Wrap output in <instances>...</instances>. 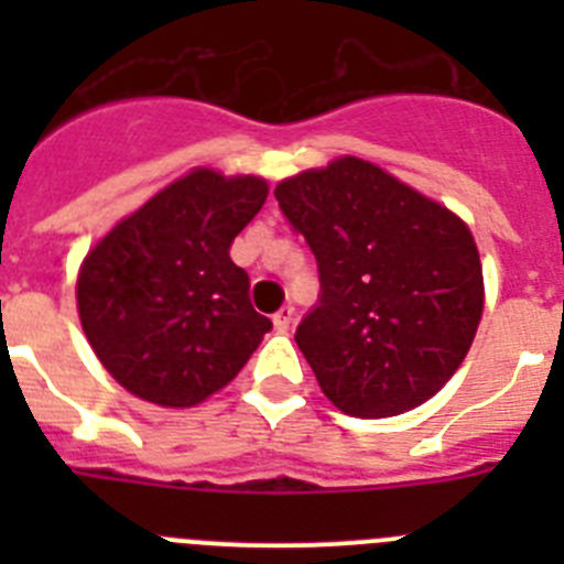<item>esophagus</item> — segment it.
Returning <instances> with one entry per match:
<instances>
[{
	"mask_svg": "<svg viewBox=\"0 0 564 564\" xmlns=\"http://www.w3.org/2000/svg\"><path fill=\"white\" fill-rule=\"evenodd\" d=\"M293 322V307L285 305V307H279L276 313H273V327H276L279 333H285L288 327H291Z\"/></svg>",
	"mask_w": 564,
	"mask_h": 564,
	"instance_id": "esophagus-1",
	"label": "esophagus"
}]
</instances>
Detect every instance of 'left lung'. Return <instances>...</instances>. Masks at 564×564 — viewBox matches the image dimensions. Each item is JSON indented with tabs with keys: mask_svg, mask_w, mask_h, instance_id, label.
Wrapping results in <instances>:
<instances>
[{
	"mask_svg": "<svg viewBox=\"0 0 564 564\" xmlns=\"http://www.w3.org/2000/svg\"><path fill=\"white\" fill-rule=\"evenodd\" d=\"M273 194L316 257L322 291L296 344L322 392L356 417L401 415L435 395L482 316L466 223L358 158L296 174Z\"/></svg>",
	"mask_w": 564,
	"mask_h": 564,
	"instance_id": "8db88e82",
	"label": "left lung"
}]
</instances>
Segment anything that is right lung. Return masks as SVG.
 <instances>
[{"label":"right lung","mask_w":564,"mask_h":564,"mask_svg":"<svg viewBox=\"0 0 564 564\" xmlns=\"http://www.w3.org/2000/svg\"><path fill=\"white\" fill-rule=\"evenodd\" d=\"M268 197L259 177L212 169L154 194L84 259L78 316L115 381L161 406H194L251 358L271 318L228 257Z\"/></svg>","instance_id":"right-lung-1"}]
</instances>
